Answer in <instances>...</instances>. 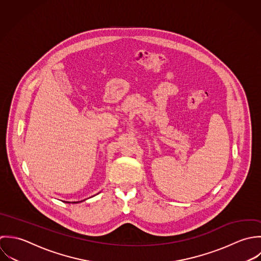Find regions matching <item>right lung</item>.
<instances>
[{"label": "right lung", "mask_w": 261, "mask_h": 261, "mask_svg": "<svg viewBox=\"0 0 261 261\" xmlns=\"http://www.w3.org/2000/svg\"><path fill=\"white\" fill-rule=\"evenodd\" d=\"M64 203H69V202H64ZM74 203H79V202H73V204H74Z\"/></svg>", "instance_id": "add662e5"}]
</instances>
